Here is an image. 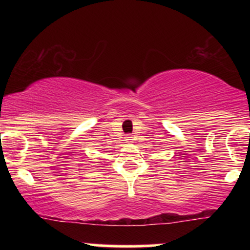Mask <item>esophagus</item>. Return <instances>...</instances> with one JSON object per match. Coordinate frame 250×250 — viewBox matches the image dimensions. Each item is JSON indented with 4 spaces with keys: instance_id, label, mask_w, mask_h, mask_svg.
<instances>
[{
    "instance_id": "esophagus-1",
    "label": "esophagus",
    "mask_w": 250,
    "mask_h": 250,
    "mask_svg": "<svg viewBox=\"0 0 250 250\" xmlns=\"http://www.w3.org/2000/svg\"><path fill=\"white\" fill-rule=\"evenodd\" d=\"M133 137H131V136H127V139H125V141H127V142H129V143H131V142H133Z\"/></svg>"
}]
</instances>
